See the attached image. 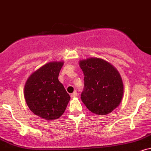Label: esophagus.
<instances>
[{
	"label": "esophagus",
	"instance_id": "34e87169",
	"mask_svg": "<svg viewBox=\"0 0 151 151\" xmlns=\"http://www.w3.org/2000/svg\"><path fill=\"white\" fill-rule=\"evenodd\" d=\"M77 96H78V93L77 91H74L72 93H71V98H72V99H73V98H76Z\"/></svg>",
	"mask_w": 151,
	"mask_h": 151
}]
</instances>
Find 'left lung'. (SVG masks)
Here are the masks:
<instances>
[{
	"instance_id": "obj_1",
	"label": "left lung",
	"mask_w": 151,
	"mask_h": 151,
	"mask_svg": "<svg viewBox=\"0 0 151 151\" xmlns=\"http://www.w3.org/2000/svg\"><path fill=\"white\" fill-rule=\"evenodd\" d=\"M79 65L84 74V89L81 99L91 112L105 115L120 104L124 84L117 69L99 58L81 60Z\"/></svg>"
}]
</instances>
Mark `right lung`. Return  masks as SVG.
I'll use <instances>...</instances> for the list:
<instances>
[{
    "label": "right lung",
    "mask_w": 151,
    "mask_h": 151,
    "mask_svg": "<svg viewBox=\"0 0 151 151\" xmlns=\"http://www.w3.org/2000/svg\"><path fill=\"white\" fill-rule=\"evenodd\" d=\"M63 61L47 63L28 77L24 96L29 108L44 120H55L64 113L70 96L58 80Z\"/></svg>",
    "instance_id": "1"
}]
</instances>
